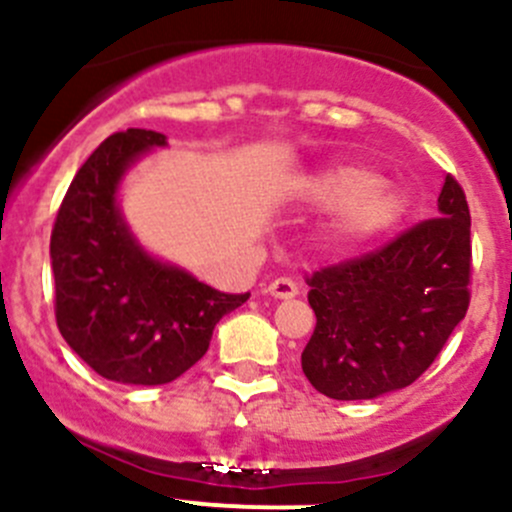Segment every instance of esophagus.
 Masks as SVG:
<instances>
[{"label": "esophagus", "mask_w": 512, "mask_h": 512, "mask_svg": "<svg viewBox=\"0 0 512 512\" xmlns=\"http://www.w3.org/2000/svg\"><path fill=\"white\" fill-rule=\"evenodd\" d=\"M297 292H299L297 282L289 280V277H277V280L270 282V287H267V294H272L275 299H289Z\"/></svg>", "instance_id": "1"}]
</instances>
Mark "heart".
Wrapping results in <instances>:
<instances>
[{
	"label": "heart",
	"instance_id": "heart-1",
	"mask_svg": "<svg viewBox=\"0 0 512 512\" xmlns=\"http://www.w3.org/2000/svg\"><path fill=\"white\" fill-rule=\"evenodd\" d=\"M304 200L339 210V232L352 242L391 230L406 213V195L359 163H334L299 180Z\"/></svg>",
	"mask_w": 512,
	"mask_h": 512
}]
</instances>
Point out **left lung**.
<instances>
[{
	"mask_svg": "<svg viewBox=\"0 0 512 512\" xmlns=\"http://www.w3.org/2000/svg\"><path fill=\"white\" fill-rule=\"evenodd\" d=\"M307 285L317 327L302 371L319 394L361 401L414 384L471 302V213L458 180L446 175L438 218Z\"/></svg>",
	"mask_w": 512,
	"mask_h": 512,
	"instance_id": "left-lung-1",
	"label": "left lung"
}]
</instances>
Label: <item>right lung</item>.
<instances>
[{"mask_svg":"<svg viewBox=\"0 0 512 512\" xmlns=\"http://www.w3.org/2000/svg\"><path fill=\"white\" fill-rule=\"evenodd\" d=\"M165 136L113 133L79 168L51 230L56 324L103 379L158 386L208 352L213 329L247 294H225L148 255L118 208L126 170Z\"/></svg>","mask_w":512,"mask_h":512,"instance_id":"right-lung-1","label":"right lung"}]
</instances>
